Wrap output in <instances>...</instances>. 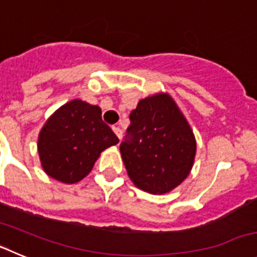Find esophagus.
Segmentation results:
<instances>
[{
	"label": "esophagus",
	"mask_w": 257,
	"mask_h": 257,
	"mask_svg": "<svg viewBox=\"0 0 257 257\" xmlns=\"http://www.w3.org/2000/svg\"><path fill=\"white\" fill-rule=\"evenodd\" d=\"M112 128H113V133L115 134V136H117L118 139H121V138H122V130H121V128H119L118 126H113Z\"/></svg>",
	"instance_id": "esophagus-1"
}]
</instances>
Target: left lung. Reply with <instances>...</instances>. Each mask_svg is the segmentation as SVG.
Returning a JSON list of instances; mask_svg holds the SVG:
<instances>
[{"mask_svg":"<svg viewBox=\"0 0 257 257\" xmlns=\"http://www.w3.org/2000/svg\"><path fill=\"white\" fill-rule=\"evenodd\" d=\"M119 145L122 161L134 185L151 194H165L190 174L197 142L189 122L167 92L138 103Z\"/></svg>","mask_w":257,"mask_h":257,"instance_id":"1","label":"left lung"}]
</instances>
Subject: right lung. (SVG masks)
Listing matches in <instances>:
<instances>
[{"label": "right lung", "instance_id": "1", "mask_svg": "<svg viewBox=\"0 0 257 257\" xmlns=\"http://www.w3.org/2000/svg\"><path fill=\"white\" fill-rule=\"evenodd\" d=\"M101 109L74 99L52 113L38 135L41 166L50 178L74 184L86 178L100 153L118 144Z\"/></svg>", "mask_w": 257, "mask_h": 257}]
</instances>
